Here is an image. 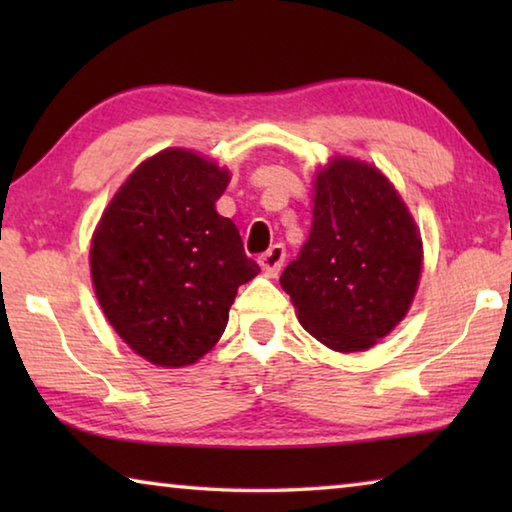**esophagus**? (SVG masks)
<instances>
[{"label": "esophagus", "mask_w": 512, "mask_h": 512, "mask_svg": "<svg viewBox=\"0 0 512 512\" xmlns=\"http://www.w3.org/2000/svg\"><path fill=\"white\" fill-rule=\"evenodd\" d=\"M284 257H287V250H284L282 244H275L266 250L264 255H259V266L264 268L266 275L275 277L277 273H280V268L284 264Z\"/></svg>", "instance_id": "obj_1"}]
</instances>
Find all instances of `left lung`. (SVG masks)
<instances>
[{
    "instance_id": "left-lung-1",
    "label": "left lung",
    "mask_w": 512,
    "mask_h": 512,
    "mask_svg": "<svg viewBox=\"0 0 512 512\" xmlns=\"http://www.w3.org/2000/svg\"><path fill=\"white\" fill-rule=\"evenodd\" d=\"M420 271L418 228L379 169L343 158L318 173L309 239L280 277L314 339L375 345L409 311Z\"/></svg>"
}]
</instances>
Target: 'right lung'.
Instances as JSON below:
<instances>
[{
  "label": "right lung",
  "instance_id": "add662e5",
  "mask_svg": "<svg viewBox=\"0 0 512 512\" xmlns=\"http://www.w3.org/2000/svg\"><path fill=\"white\" fill-rule=\"evenodd\" d=\"M228 180L201 155L167 149L131 173L94 232L103 314L155 366H189L210 352L237 289L259 273L237 225L214 207Z\"/></svg>",
  "mask_w": 512,
  "mask_h": 512
}]
</instances>
